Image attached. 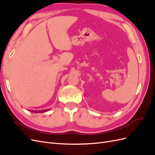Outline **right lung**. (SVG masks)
<instances>
[{"label": "right lung", "instance_id": "add662e5", "mask_svg": "<svg viewBox=\"0 0 155 155\" xmlns=\"http://www.w3.org/2000/svg\"><path fill=\"white\" fill-rule=\"evenodd\" d=\"M50 110V109H45V110H33V111H31L32 112H35V113H38V112H46V111H48V110Z\"/></svg>", "mask_w": 155, "mask_h": 155}]
</instances>
